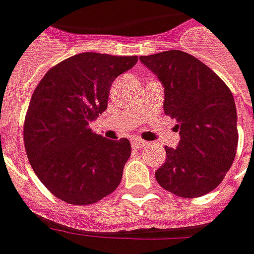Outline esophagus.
Wrapping results in <instances>:
<instances>
[{
  "label": "esophagus",
  "instance_id": "34e87169",
  "mask_svg": "<svg viewBox=\"0 0 254 254\" xmlns=\"http://www.w3.org/2000/svg\"><path fill=\"white\" fill-rule=\"evenodd\" d=\"M145 144H147V142L144 141V140H141V138H132L131 140V145L134 148H141Z\"/></svg>",
  "mask_w": 254,
  "mask_h": 254
}]
</instances>
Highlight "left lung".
I'll use <instances>...</instances> for the list:
<instances>
[{"label":"left lung","mask_w":254,"mask_h":254,"mask_svg":"<svg viewBox=\"0 0 254 254\" xmlns=\"http://www.w3.org/2000/svg\"><path fill=\"white\" fill-rule=\"evenodd\" d=\"M164 87V112L177 120L181 140L165 147L155 172L164 190L181 198L213 190L233 164L238 148V113L233 94L218 74L182 51L140 56Z\"/></svg>","instance_id":"1"}]
</instances>
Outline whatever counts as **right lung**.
<instances>
[{
  "label": "right lung",
  "mask_w": 254,
  "mask_h": 254,
  "mask_svg": "<svg viewBox=\"0 0 254 254\" xmlns=\"http://www.w3.org/2000/svg\"><path fill=\"white\" fill-rule=\"evenodd\" d=\"M137 61V56L77 54L49 69L36 86L25 116V151L56 198L90 205L119 187L131 155L130 141L107 140L89 124L107 109L116 77Z\"/></svg>",
  "instance_id": "add662e5"
}]
</instances>
